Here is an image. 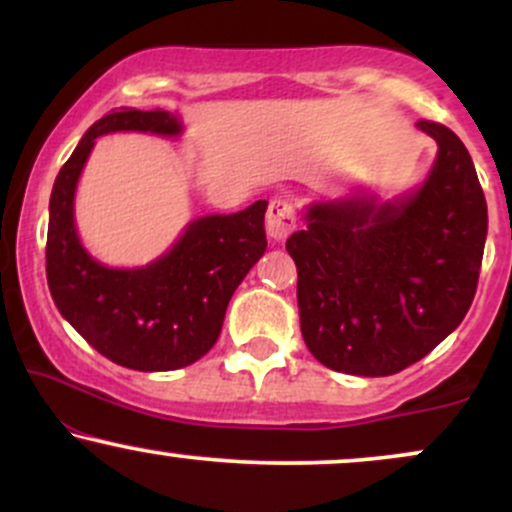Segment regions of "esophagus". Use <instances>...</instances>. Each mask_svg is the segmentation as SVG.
<instances>
[{
    "label": "esophagus",
    "instance_id": "1",
    "mask_svg": "<svg viewBox=\"0 0 512 512\" xmlns=\"http://www.w3.org/2000/svg\"><path fill=\"white\" fill-rule=\"evenodd\" d=\"M296 209L289 199H272L267 209V233L274 240H286L296 228Z\"/></svg>",
    "mask_w": 512,
    "mask_h": 512
}]
</instances>
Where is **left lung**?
<instances>
[{
	"mask_svg": "<svg viewBox=\"0 0 512 512\" xmlns=\"http://www.w3.org/2000/svg\"><path fill=\"white\" fill-rule=\"evenodd\" d=\"M438 142L414 195L317 202L286 240L298 269L305 346L337 373L380 378L421 361L467 315L484 257L486 199L452 129L421 120Z\"/></svg>",
	"mask_w": 512,
	"mask_h": 512,
	"instance_id": "1",
	"label": "left lung"
}]
</instances>
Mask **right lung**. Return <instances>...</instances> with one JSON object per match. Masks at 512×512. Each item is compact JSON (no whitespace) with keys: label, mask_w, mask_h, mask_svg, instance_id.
Here are the masks:
<instances>
[{"label":"right lung","mask_w":512,"mask_h":512,"mask_svg":"<svg viewBox=\"0 0 512 512\" xmlns=\"http://www.w3.org/2000/svg\"><path fill=\"white\" fill-rule=\"evenodd\" d=\"M129 129L175 137L182 125L161 108H120L88 129L52 185L48 286L64 320L117 366L146 373L185 368L216 344L233 291L267 250V202L192 221L178 243L146 267H105L76 236L74 190L96 137Z\"/></svg>","instance_id":"add662e5"}]
</instances>
